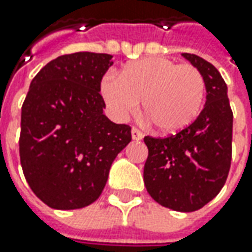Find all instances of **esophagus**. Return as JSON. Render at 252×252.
<instances>
[{
  "instance_id": "obj_1",
  "label": "esophagus",
  "mask_w": 252,
  "mask_h": 252,
  "mask_svg": "<svg viewBox=\"0 0 252 252\" xmlns=\"http://www.w3.org/2000/svg\"><path fill=\"white\" fill-rule=\"evenodd\" d=\"M143 137H144V134H143L139 129H136V127L131 129V139H133V140H141Z\"/></svg>"
}]
</instances>
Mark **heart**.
Wrapping results in <instances>:
<instances>
[{
	"instance_id": "1",
	"label": "heart",
	"mask_w": 252,
	"mask_h": 252,
	"mask_svg": "<svg viewBox=\"0 0 252 252\" xmlns=\"http://www.w3.org/2000/svg\"><path fill=\"white\" fill-rule=\"evenodd\" d=\"M101 96L116 121L129 119L141 106L157 130L175 134L198 119L205 103L203 75L190 64L167 57H147L127 64L121 75L108 73Z\"/></svg>"
}]
</instances>
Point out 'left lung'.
I'll return each mask as SVG.
<instances>
[{"label": "left lung", "mask_w": 252, "mask_h": 252, "mask_svg": "<svg viewBox=\"0 0 252 252\" xmlns=\"http://www.w3.org/2000/svg\"><path fill=\"white\" fill-rule=\"evenodd\" d=\"M206 84V103L189 127L165 139L144 137L149 157L144 185L161 206L195 212L226 184L231 164L233 112L218 68L196 54L182 53Z\"/></svg>", "instance_id": "8db88e82"}]
</instances>
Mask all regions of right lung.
Masks as SVG:
<instances>
[{
	"mask_svg": "<svg viewBox=\"0 0 252 252\" xmlns=\"http://www.w3.org/2000/svg\"><path fill=\"white\" fill-rule=\"evenodd\" d=\"M111 54L78 52L36 74L21 115L19 156L25 178L43 203L81 209L99 198L131 129L103 115L102 77Z\"/></svg>",
	"mask_w": 252,
	"mask_h": 252,
	"instance_id": "obj_1",
	"label": "right lung"
}]
</instances>
